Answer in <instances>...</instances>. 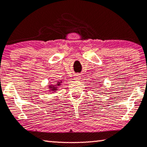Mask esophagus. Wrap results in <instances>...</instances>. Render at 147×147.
<instances>
[{
  "mask_svg": "<svg viewBox=\"0 0 147 147\" xmlns=\"http://www.w3.org/2000/svg\"><path fill=\"white\" fill-rule=\"evenodd\" d=\"M74 79H75V80L80 79V76L79 75V74H76V75L75 76V77H74Z\"/></svg>",
  "mask_w": 147,
  "mask_h": 147,
  "instance_id": "obj_1",
  "label": "esophagus"
}]
</instances>
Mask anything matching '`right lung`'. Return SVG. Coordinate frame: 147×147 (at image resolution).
<instances>
[{"label":"right lung","instance_id":"obj_1","mask_svg":"<svg viewBox=\"0 0 147 147\" xmlns=\"http://www.w3.org/2000/svg\"><path fill=\"white\" fill-rule=\"evenodd\" d=\"M61 82H57V84H54V85H49V89H50V91H53V92L56 91V90H57V86L61 85Z\"/></svg>","mask_w":147,"mask_h":147}]
</instances>
